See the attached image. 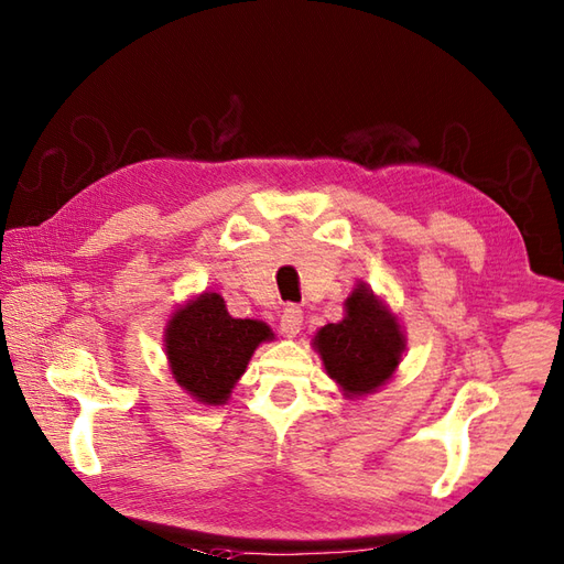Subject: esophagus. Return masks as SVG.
<instances>
[{"label":"esophagus","mask_w":564,"mask_h":564,"mask_svg":"<svg viewBox=\"0 0 564 564\" xmlns=\"http://www.w3.org/2000/svg\"><path fill=\"white\" fill-rule=\"evenodd\" d=\"M302 328V310L297 305H285L283 314H281V330L283 336H297Z\"/></svg>","instance_id":"34e87169"}]
</instances>
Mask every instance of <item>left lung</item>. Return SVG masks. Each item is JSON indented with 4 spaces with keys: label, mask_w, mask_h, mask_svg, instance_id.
Listing matches in <instances>:
<instances>
[{
    "label": "left lung",
    "mask_w": 564,
    "mask_h": 564,
    "mask_svg": "<svg viewBox=\"0 0 564 564\" xmlns=\"http://www.w3.org/2000/svg\"><path fill=\"white\" fill-rule=\"evenodd\" d=\"M345 307L348 316L324 326L314 345L328 377L336 379L345 393L357 398L377 391L393 377L405 350V338L395 316L388 314L365 285L355 288Z\"/></svg>",
    "instance_id": "1"
}]
</instances>
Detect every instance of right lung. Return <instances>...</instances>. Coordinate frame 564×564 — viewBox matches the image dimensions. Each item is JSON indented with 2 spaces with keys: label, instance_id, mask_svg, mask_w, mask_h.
I'll use <instances>...</instances> for the list:
<instances>
[{
  "label": "right lung",
  "instance_id": "right-lung-1",
  "mask_svg": "<svg viewBox=\"0 0 564 564\" xmlns=\"http://www.w3.org/2000/svg\"><path fill=\"white\" fill-rule=\"evenodd\" d=\"M273 338L254 319H234L221 295L205 293L181 307L166 328V355L178 381L195 400L221 405L242 377L254 348Z\"/></svg>",
  "mask_w": 564,
  "mask_h": 564
}]
</instances>
